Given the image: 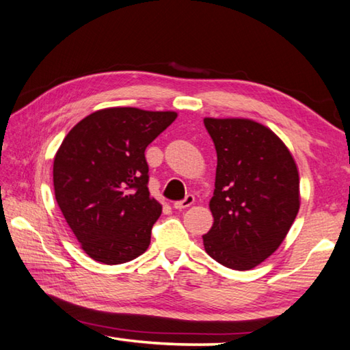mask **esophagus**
<instances>
[{
  "instance_id": "1",
  "label": "esophagus",
  "mask_w": 350,
  "mask_h": 350,
  "mask_svg": "<svg viewBox=\"0 0 350 350\" xmlns=\"http://www.w3.org/2000/svg\"><path fill=\"white\" fill-rule=\"evenodd\" d=\"M194 203V196L193 194H188L185 199L183 200H177V202H174V208L176 209H183V208H188V206H191Z\"/></svg>"
}]
</instances>
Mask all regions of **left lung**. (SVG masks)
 I'll use <instances>...</instances> for the list:
<instances>
[{
  "mask_svg": "<svg viewBox=\"0 0 350 350\" xmlns=\"http://www.w3.org/2000/svg\"><path fill=\"white\" fill-rule=\"evenodd\" d=\"M217 170L209 208L214 224L203 236L208 256L247 271L274 252L300 208V179L289 150L250 119H203Z\"/></svg>",
  "mask_w": 350,
  "mask_h": 350,
  "instance_id": "obj_1",
  "label": "left lung"
}]
</instances>
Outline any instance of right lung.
I'll use <instances>...</instances> for the list:
<instances>
[{
    "mask_svg": "<svg viewBox=\"0 0 350 350\" xmlns=\"http://www.w3.org/2000/svg\"><path fill=\"white\" fill-rule=\"evenodd\" d=\"M174 111L116 107L88 114L68 131L53 162L56 202L93 260L120 265L147 251L162 213L148 191L145 148Z\"/></svg>",
    "mask_w": 350,
    "mask_h": 350,
    "instance_id": "right-lung-1",
    "label": "right lung"
}]
</instances>
